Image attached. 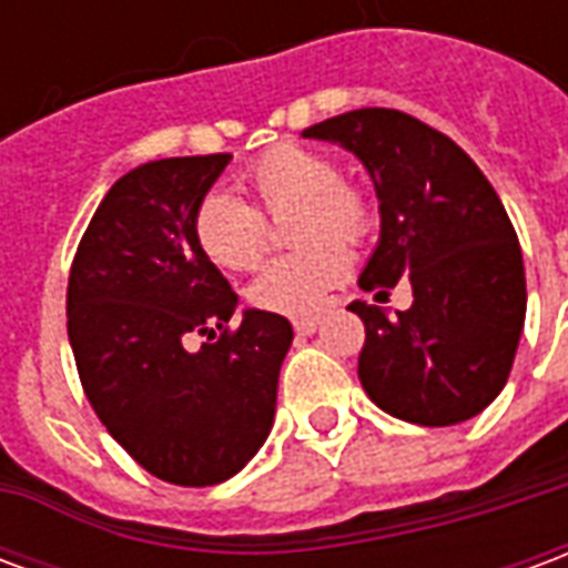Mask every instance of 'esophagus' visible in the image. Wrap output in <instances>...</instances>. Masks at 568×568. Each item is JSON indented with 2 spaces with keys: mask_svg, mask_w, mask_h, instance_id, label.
I'll list each match as a JSON object with an SVG mask.
<instances>
[{
  "mask_svg": "<svg viewBox=\"0 0 568 568\" xmlns=\"http://www.w3.org/2000/svg\"><path fill=\"white\" fill-rule=\"evenodd\" d=\"M292 325H295L297 334H313L320 328V320H316V316H307V320H295Z\"/></svg>",
  "mask_w": 568,
  "mask_h": 568,
  "instance_id": "esophagus-1",
  "label": "esophagus"
}]
</instances>
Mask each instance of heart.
I'll list each match as a JSON object with an SVG mask.
<instances>
[{
	"instance_id": "heart-1",
	"label": "heart",
	"mask_w": 568,
	"mask_h": 568,
	"mask_svg": "<svg viewBox=\"0 0 568 568\" xmlns=\"http://www.w3.org/2000/svg\"><path fill=\"white\" fill-rule=\"evenodd\" d=\"M246 185L258 210L227 191L200 200L191 234L194 243L224 271L255 267L267 248L268 219H292L297 252L271 258L248 285V301L280 316H307L322 297L349 276L347 246H362L377 224V210L365 191L344 182L341 163L307 145L283 142L264 151L246 170Z\"/></svg>"
}]
</instances>
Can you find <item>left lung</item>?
Instances as JSON below:
<instances>
[{"label":"left lung","mask_w":568,"mask_h":568,"mask_svg":"<svg viewBox=\"0 0 568 568\" xmlns=\"http://www.w3.org/2000/svg\"><path fill=\"white\" fill-rule=\"evenodd\" d=\"M353 151L381 200V243L358 276L410 310L353 301L365 322L358 381L374 405L417 426L465 423L501 393L526 320L514 224L487 175L450 136L398 109H356L304 130Z\"/></svg>","instance_id":"8db88e82"}]
</instances>
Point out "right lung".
<instances>
[{
	"mask_svg": "<svg viewBox=\"0 0 568 568\" xmlns=\"http://www.w3.org/2000/svg\"><path fill=\"white\" fill-rule=\"evenodd\" d=\"M231 154L163 158L121 175L69 271L67 328L88 402L109 435L179 487L234 477L267 440L292 346L280 313L246 310L194 243L191 219ZM194 333L207 337L197 354Z\"/></svg>",
	"mask_w": 568,
	"mask_h": 568,
	"instance_id": "1",
	"label": "right lung"
}]
</instances>
